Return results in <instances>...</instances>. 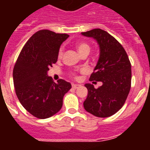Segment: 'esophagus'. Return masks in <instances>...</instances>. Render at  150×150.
<instances>
[{"label":"esophagus","instance_id":"obj_1","mask_svg":"<svg viewBox=\"0 0 150 150\" xmlns=\"http://www.w3.org/2000/svg\"><path fill=\"white\" fill-rule=\"evenodd\" d=\"M79 86H80V85L79 84H72V88H75V89H76V88H78Z\"/></svg>","mask_w":150,"mask_h":150}]
</instances>
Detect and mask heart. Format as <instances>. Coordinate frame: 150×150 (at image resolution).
Segmentation results:
<instances>
[{
  "instance_id": "b5f03b06",
  "label": "heart",
  "mask_w": 150,
  "mask_h": 150,
  "mask_svg": "<svg viewBox=\"0 0 150 150\" xmlns=\"http://www.w3.org/2000/svg\"><path fill=\"white\" fill-rule=\"evenodd\" d=\"M76 48L80 55H83V54H86V53L88 54L90 52L89 45L87 44L86 43H84V42H79V43H78L76 45ZM62 54H63V49L61 48L60 50H59V58H61V57L62 56Z\"/></svg>"
}]
</instances>
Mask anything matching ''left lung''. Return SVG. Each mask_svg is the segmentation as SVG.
Returning <instances> with one entry per match:
<instances>
[{"label":"left lung","instance_id":"left-lung-1","mask_svg":"<svg viewBox=\"0 0 150 150\" xmlns=\"http://www.w3.org/2000/svg\"><path fill=\"white\" fill-rule=\"evenodd\" d=\"M81 34L98 44V61L89 80L102 83L98 88L85 84L88 95L83 107L97 117H109L121 109L127 99L132 82L131 63L122 46L105 30L92 29Z\"/></svg>","mask_w":150,"mask_h":150}]
</instances>
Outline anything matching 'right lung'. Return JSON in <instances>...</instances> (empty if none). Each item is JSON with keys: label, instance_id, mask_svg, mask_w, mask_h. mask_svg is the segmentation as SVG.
Instances as JSON below:
<instances>
[{"label": "right lung", "instance_id": "right-lung-1", "mask_svg": "<svg viewBox=\"0 0 150 150\" xmlns=\"http://www.w3.org/2000/svg\"><path fill=\"white\" fill-rule=\"evenodd\" d=\"M67 34L40 30L33 34L18 55L13 77L16 93L28 112L39 119L50 118L59 112L64 95L71 84L64 79L52 81L47 73L58 60L61 45Z\"/></svg>", "mask_w": 150, "mask_h": 150}]
</instances>
